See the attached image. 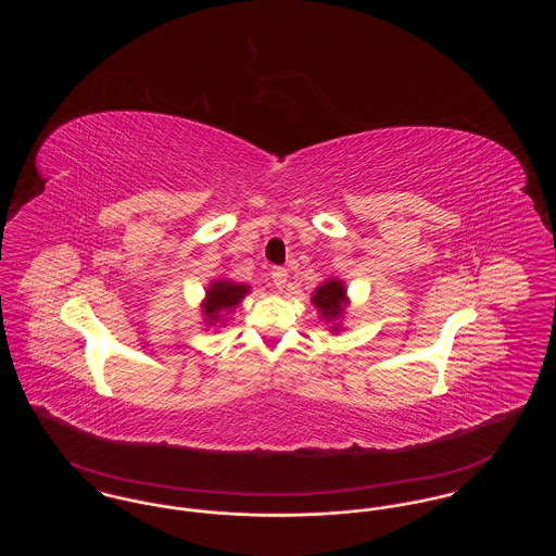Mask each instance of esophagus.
<instances>
[{"label":"esophagus","instance_id":"esophagus-1","mask_svg":"<svg viewBox=\"0 0 556 556\" xmlns=\"http://www.w3.org/2000/svg\"><path fill=\"white\" fill-rule=\"evenodd\" d=\"M270 279H273L275 288L283 290V288H286V283H288V268H283V266H273V270H270Z\"/></svg>","mask_w":556,"mask_h":556}]
</instances>
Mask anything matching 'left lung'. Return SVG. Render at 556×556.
Instances as JSON below:
<instances>
[{"label":"left lung","instance_id":"obj_1","mask_svg":"<svg viewBox=\"0 0 556 556\" xmlns=\"http://www.w3.org/2000/svg\"><path fill=\"white\" fill-rule=\"evenodd\" d=\"M345 290L342 281H327L323 283L315 295H313V304L320 311L323 318L342 317L344 313Z\"/></svg>","mask_w":556,"mask_h":556}]
</instances>
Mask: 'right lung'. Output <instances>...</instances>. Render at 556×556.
I'll return each mask as SVG.
<instances>
[{"instance_id":"1","label":"right lung","mask_w":556,"mask_h":556,"mask_svg":"<svg viewBox=\"0 0 556 556\" xmlns=\"http://www.w3.org/2000/svg\"><path fill=\"white\" fill-rule=\"evenodd\" d=\"M245 293H248L245 286L231 283V281H214L204 304V315L208 318V323L218 320V313L236 308Z\"/></svg>"}]
</instances>
